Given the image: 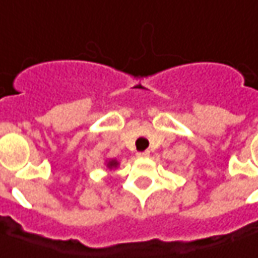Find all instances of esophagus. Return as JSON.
I'll return each mask as SVG.
<instances>
[{
  "label": "esophagus",
  "mask_w": 258,
  "mask_h": 258,
  "mask_svg": "<svg viewBox=\"0 0 258 258\" xmlns=\"http://www.w3.org/2000/svg\"><path fill=\"white\" fill-rule=\"evenodd\" d=\"M137 156H139V158H149V156H150V152H149V150H146V152H139Z\"/></svg>",
  "instance_id": "obj_1"
}]
</instances>
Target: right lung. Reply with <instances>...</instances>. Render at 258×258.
<instances>
[{"mask_svg":"<svg viewBox=\"0 0 258 258\" xmlns=\"http://www.w3.org/2000/svg\"><path fill=\"white\" fill-rule=\"evenodd\" d=\"M106 166L109 168V169H114V168H116L118 166V162L116 160H109V162H106Z\"/></svg>","mask_w":258,"mask_h":258,"instance_id":"right-lung-1","label":"right lung"}]
</instances>
